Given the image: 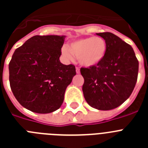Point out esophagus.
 Here are the masks:
<instances>
[{
    "label": "esophagus",
    "instance_id": "obj_1",
    "mask_svg": "<svg viewBox=\"0 0 148 148\" xmlns=\"http://www.w3.org/2000/svg\"><path fill=\"white\" fill-rule=\"evenodd\" d=\"M75 70H76V73L77 74H79L80 73V69L78 67H76L75 68Z\"/></svg>",
    "mask_w": 148,
    "mask_h": 148
}]
</instances>
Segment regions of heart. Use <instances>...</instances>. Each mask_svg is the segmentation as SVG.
<instances>
[{
  "label": "heart",
  "mask_w": 148,
  "mask_h": 148,
  "mask_svg": "<svg viewBox=\"0 0 148 148\" xmlns=\"http://www.w3.org/2000/svg\"><path fill=\"white\" fill-rule=\"evenodd\" d=\"M107 44L100 37H89L72 42L68 48L62 49V55L66 59L77 57L78 64L84 67L98 66L105 57Z\"/></svg>",
  "instance_id": "heart-1"
}]
</instances>
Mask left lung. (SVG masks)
Listing matches in <instances>:
<instances>
[{"label":"left lung","mask_w":148,"mask_h":148,"mask_svg":"<svg viewBox=\"0 0 148 148\" xmlns=\"http://www.w3.org/2000/svg\"><path fill=\"white\" fill-rule=\"evenodd\" d=\"M104 39L107 53L98 66L81 68L86 101L92 108L110 110L130 97L138 78V61L130 44L111 32L96 33Z\"/></svg>","instance_id":"1"}]
</instances>
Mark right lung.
<instances>
[{"label": "right lung", "mask_w": 148, "mask_h": 148, "mask_svg": "<svg viewBox=\"0 0 148 148\" xmlns=\"http://www.w3.org/2000/svg\"><path fill=\"white\" fill-rule=\"evenodd\" d=\"M64 35H35L15 49L9 64L15 99L29 110L49 113L60 108L67 86L76 75L74 65L60 61Z\"/></svg>", "instance_id": "obj_1"}]
</instances>
